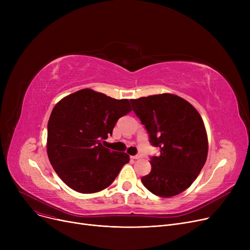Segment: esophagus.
<instances>
[{"label":"esophagus","instance_id":"esophagus-1","mask_svg":"<svg viewBox=\"0 0 250 250\" xmlns=\"http://www.w3.org/2000/svg\"><path fill=\"white\" fill-rule=\"evenodd\" d=\"M133 158H134V159H136V160H138V159H141V158H142V155L139 153V154H137L136 156H134Z\"/></svg>","mask_w":250,"mask_h":250}]
</instances>
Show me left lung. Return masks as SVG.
Segmentation results:
<instances>
[{"mask_svg": "<svg viewBox=\"0 0 250 250\" xmlns=\"http://www.w3.org/2000/svg\"><path fill=\"white\" fill-rule=\"evenodd\" d=\"M130 103L150 143L160 148V155L151 158V172L142 177L144 187L161 198L185 191L200 174L208 156L201 114L188 101L170 93L130 99Z\"/></svg>", "mask_w": 250, "mask_h": 250, "instance_id": "obj_1", "label": "left lung"}]
</instances>
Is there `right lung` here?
Returning a JSON list of instances; mask_svg holds the SVG:
<instances>
[{
    "label": "right lung",
    "instance_id": "add662e5",
    "mask_svg": "<svg viewBox=\"0 0 250 250\" xmlns=\"http://www.w3.org/2000/svg\"><path fill=\"white\" fill-rule=\"evenodd\" d=\"M132 111L127 99H114L92 89L63 97L47 124V156L59 177L72 189L93 193L108 188L129 161L102 141L120 117Z\"/></svg>",
    "mask_w": 250,
    "mask_h": 250
}]
</instances>
